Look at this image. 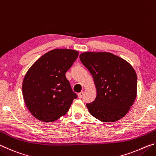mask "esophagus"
I'll list each match as a JSON object with an SVG mask.
<instances>
[{"label":"esophagus","mask_w":156,"mask_h":156,"mask_svg":"<svg viewBox=\"0 0 156 156\" xmlns=\"http://www.w3.org/2000/svg\"><path fill=\"white\" fill-rule=\"evenodd\" d=\"M83 91H81V92H80V93L78 94V96L79 98H81L83 97Z\"/></svg>","instance_id":"esophagus-1"}]
</instances>
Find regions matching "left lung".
Returning a JSON list of instances; mask_svg holds the SVG:
<instances>
[{"label": "left lung", "mask_w": 156, "mask_h": 156, "mask_svg": "<svg viewBox=\"0 0 156 156\" xmlns=\"http://www.w3.org/2000/svg\"><path fill=\"white\" fill-rule=\"evenodd\" d=\"M80 60L93 76L97 89L89 113L105 122L120 120L133 105L137 94V76L126 60L107 52H84Z\"/></svg>", "instance_id": "1"}]
</instances>
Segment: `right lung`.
Wrapping results in <instances>:
<instances>
[{"label": "right lung", "mask_w": 156, "mask_h": 156, "mask_svg": "<svg viewBox=\"0 0 156 156\" xmlns=\"http://www.w3.org/2000/svg\"><path fill=\"white\" fill-rule=\"evenodd\" d=\"M78 56L75 50L54 49L36 60L27 71L23 83V96L27 109L38 120H58L77 98L65 73Z\"/></svg>", "instance_id": "add662e5"}]
</instances>
